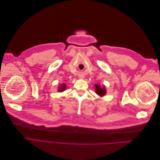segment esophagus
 Wrapping results in <instances>:
<instances>
[{"mask_svg": "<svg viewBox=\"0 0 160 160\" xmlns=\"http://www.w3.org/2000/svg\"><path fill=\"white\" fill-rule=\"evenodd\" d=\"M81 78H83V77H81Z\"/></svg>", "mask_w": 160, "mask_h": 160, "instance_id": "esophagus-1", "label": "esophagus"}]
</instances>
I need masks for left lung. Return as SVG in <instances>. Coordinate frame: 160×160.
Returning a JSON list of instances; mask_svg holds the SVG:
<instances>
[{
  "instance_id": "left-lung-1",
  "label": "left lung",
  "mask_w": 160,
  "mask_h": 160,
  "mask_svg": "<svg viewBox=\"0 0 160 160\" xmlns=\"http://www.w3.org/2000/svg\"><path fill=\"white\" fill-rule=\"evenodd\" d=\"M95 93L100 97H103L107 93V91L105 89V86L103 85V87H101L99 84H95Z\"/></svg>"
}]
</instances>
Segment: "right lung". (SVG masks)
I'll use <instances>...</instances> for the list:
<instances>
[{
  "label": "right lung",
  "instance_id": "right-lung-1",
  "mask_svg": "<svg viewBox=\"0 0 160 160\" xmlns=\"http://www.w3.org/2000/svg\"><path fill=\"white\" fill-rule=\"evenodd\" d=\"M66 88H67V85L65 83H63L58 87V91L62 92L66 89Z\"/></svg>",
  "mask_w": 160,
  "mask_h": 160
}]
</instances>
